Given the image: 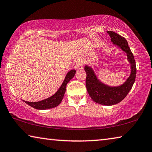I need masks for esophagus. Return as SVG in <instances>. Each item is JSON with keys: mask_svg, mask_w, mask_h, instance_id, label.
Wrapping results in <instances>:
<instances>
[{"mask_svg": "<svg viewBox=\"0 0 152 152\" xmlns=\"http://www.w3.org/2000/svg\"><path fill=\"white\" fill-rule=\"evenodd\" d=\"M74 67L77 70L83 69V63H82L80 59H76L75 63H74Z\"/></svg>", "mask_w": 152, "mask_h": 152, "instance_id": "esophagus-1", "label": "esophagus"}]
</instances>
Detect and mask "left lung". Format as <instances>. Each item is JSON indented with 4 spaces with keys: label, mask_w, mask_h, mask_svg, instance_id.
Wrapping results in <instances>:
<instances>
[{
    "label": "left lung",
    "mask_w": 152,
    "mask_h": 152,
    "mask_svg": "<svg viewBox=\"0 0 152 152\" xmlns=\"http://www.w3.org/2000/svg\"><path fill=\"white\" fill-rule=\"evenodd\" d=\"M111 38V42L119 47L126 54L131 72L128 78L123 83L118 86H110L98 78L93 67L85 65V70L86 73V87L88 95L95 103L103 105H113L120 103L132 87L136 78V63L133 54L129 47V43L124 37L112 31H107Z\"/></svg>",
    "instance_id": "8db88e82"
}]
</instances>
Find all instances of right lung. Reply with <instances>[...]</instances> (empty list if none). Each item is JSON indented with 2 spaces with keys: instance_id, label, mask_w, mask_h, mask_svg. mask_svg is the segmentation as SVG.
I'll return each mask as SVG.
<instances>
[{
  "instance_id": "1",
  "label": "right lung",
  "mask_w": 152,
  "mask_h": 152,
  "mask_svg": "<svg viewBox=\"0 0 152 152\" xmlns=\"http://www.w3.org/2000/svg\"><path fill=\"white\" fill-rule=\"evenodd\" d=\"M75 74V69H72V70L67 72L61 86L57 90V92L53 95L50 96V97L45 99H43L42 101H40V102H26V101H23V102L26 103H27L30 106L35 108V109L41 110L51 109V108L58 106L60 104V103L61 102L62 99H63L64 94L66 93L67 84L70 81L72 78H73Z\"/></svg>"
}]
</instances>
